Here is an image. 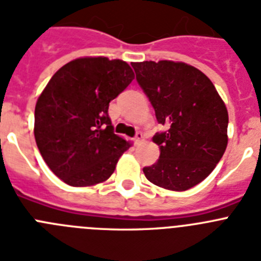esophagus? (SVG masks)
<instances>
[{"label": "esophagus", "instance_id": "1", "mask_svg": "<svg viewBox=\"0 0 261 261\" xmlns=\"http://www.w3.org/2000/svg\"><path fill=\"white\" fill-rule=\"evenodd\" d=\"M144 142V135H142L141 132H137V135H136L135 137V144L136 145H140Z\"/></svg>", "mask_w": 261, "mask_h": 261}]
</instances>
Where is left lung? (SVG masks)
I'll return each instance as SVG.
<instances>
[{"label":"left lung","mask_w":261,"mask_h":261,"mask_svg":"<svg viewBox=\"0 0 261 261\" xmlns=\"http://www.w3.org/2000/svg\"><path fill=\"white\" fill-rule=\"evenodd\" d=\"M138 85L155 111L159 159L144 167L150 183L170 191H187L208 176L227 146L229 114L206 75L180 61L133 62Z\"/></svg>","instance_id":"obj_1"}]
</instances>
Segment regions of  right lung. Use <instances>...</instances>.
<instances>
[{"label": "right lung", "instance_id": "obj_1", "mask_svg": "<svg viewBox=\"0 0 261 261\" xmlns=\"http://www.w3.org/2000/svg\"><path fill=\"white\" fill-rule=\"evenodd\" d=\"M135 73L123 60L80 57L53 74L35 106L41 156L64 183L91 187L114 174L132 142L114 133L108 106Z\"/></svg>", "mask_w": 261, "mask_h": 261}]
</instances>
